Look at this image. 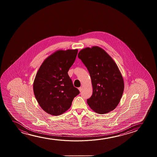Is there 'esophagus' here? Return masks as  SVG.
<instances>
[{"mask_svg":"<svg viewBox=\"0 0 157 157\" xmlns=\"http://www.w3.org/2000/svg\"><path fill=\"white\" fill-rule=\"evenodd\" d=\"M82 87H79V88H78V90H79L80 92H81V91H82Z\"/></svg>","mask_w":157,"mask_h":157,"instance_id":"1","label":"esophagus"}]
</instances>
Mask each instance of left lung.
Segmentation results:
<instances>
[{
    "mask_svg": "<svg viewBox=\"0 0 157 157\" xmlns=\"http://www.w3.org/2000/svg\"><path fill=\"white\" fill-rule=\"evenodd\" d=\"M90 75L93 94L87 102L98 114H106L116 108L124 88L122 74L116 63L102 48L87 47L78 55Z\"/></svg>",
    "mask_w": 157,
    "mask_h": 157,
    "instance_id": "obj_1",
    "label": "left lung"
}]
</instances>
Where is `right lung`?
Returning <instances> with one entry per match:
<instances>
[{
    "label": "right lung",
    "mask_w": 157,
    "mask_h": 157,
    "mask_svg": "<svg viewBox=\"0 0 157 157\" xmlns=\"http://www.w3.org/2000/svg\"><path fill=\"white\" fill-rule=\"evenodd\" d=\"M78 51L57 50L45 59L37 71L33 82L34 93L39 105L48 114L54 116L63 114L79 94L67 73Z\"/></svg>",
    "instance_id": "add662e5"
}]
</instances>
